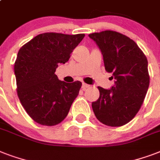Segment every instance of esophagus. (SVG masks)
<instances>
[{
	"mask_svg": "<svg viewBox=\"0 0 160 160\" xmlns=\"http://www.w3.org/2000/svg\"><path fill=\"white\" fill-rule=\"evenodd\" d=\"M89 87H90V85H87V84H85V83H83V84H82V89H83V90H86V89H87V88H89Z\"/></svg>",
	"mask_w": 160,
	"mask_h": 160,
	"instance_id": "obj_1",
	"label": "esophagus"
}]
</instances>
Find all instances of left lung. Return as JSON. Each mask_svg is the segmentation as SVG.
Listing matches in <instances>:
<instances>
[{
    "label": "left lung",
    "mask_w": 160,
    "mask_h": 160,
    "mask_svg": "<svg viewBox=\"0 0 160 160\" xmlns=\"http://www.w3.org/2000/svg\"><path fill=\"white\" fill-rule=\"evenodd\" d=\"M102 52L105 70L115 82L110 90L98 87L92 103L95 117L111 127L123 126L136 115L149 85L148 60L137 44L123 34L104 31L89 35Z\"/></svg>",
    "instance_id": "obj_1"
}]
</instances>
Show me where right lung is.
Returning <instances> with one entry per match:
<instances>
[{"label":"right lung","mask_w":160,"mask_h":160,"mask_svg":"<svg viewBox=\"0 0 160 160\" xmlns=\"http://www.w3.org/2000/svg\"><path fill=\"white\" fill-rule=\"evenodd\" d=\"M85 34H40L19 50L14 71L21 105L34 121L46 126L60 124L79 95L80 81L59 80L55 70L69 60Z\"/></svg>","instance_id":"right-lung-1"}]
</instances>
